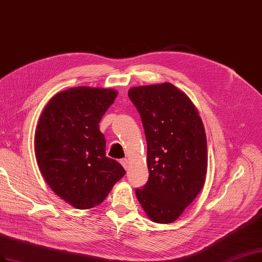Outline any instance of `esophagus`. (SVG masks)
<instances>
[{"instance_id": "esophagus-1", "label": "esophagus", "mask_w": 262, "mask_h": 262, "mask_svg": "<svg viewBox=\"0 0 262 262\" xmlns=\"http://www.w3.org/2000/svg\"><path fill=\"white\" fill-rule=\"evenodd\" d=\"M120 164L123 165L125 169H127V166H128V160H127V158H122L120 159Z\"/></svg>"}]
</instances>
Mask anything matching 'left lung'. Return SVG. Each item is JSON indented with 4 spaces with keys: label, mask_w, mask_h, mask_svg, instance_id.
Listing matches in <instances>:
<instances>
[{
    "label": "left lung",
    "mask_w": 262,
    "mask_h": 262,
    "mask_svg": "<svg viewBox=\"0 0 262 262\" xmlns=\"http://www.w3.org/2000/svg\"><path fill=\"white\" fill-rule=\"evenodd\" d=\"M147 142L149 177L136 197L152 221L170 224L197 197L207 172L203 122L185 93L170 83L133 87Z\"/></svg>",
    "instance_id": "left-lung-1"
}]
</instances>
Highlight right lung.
Instances as JSON below:
<instances>
[{
    "label": "right lung",
    "instance_id": "right-lung-1",
    "mask_svg": "<svg viewBox=\"0 0 262 262\" xmlns=\"http://www.w3.org/2000/svg\"><path fill=\"white\" fill-rule=\"evenodd\" d=\"M117 92L74 87L56 94L46 105L35 132V156L46 183L77 209L99 205L125 175L106 157L99 122Z\"/></svg>",
    "mask_w": 262,
    "mask_h": 262
}]
</instances>
